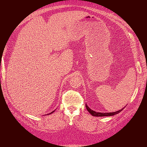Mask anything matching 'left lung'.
Segmentation results:
<instances>
[{"label": "left lung", "mask_w": 147, "mask_h": 147, "mask_svg": "<svg viewBox=\"0 0 147 147\" xmlns=\"http://www.w3.org/2000/svg\"><path fill=\"white\" fill-rule=\"evenodd\" d=\"M86 109H87V111L89 112L91 115H92V116H113V115H117V114L120 113V112L124 109V108H123V109H121V110H119V111H116V112H114V113H98V112H95L94 111L92 110V109L88 107V106L86 104Z\"/></svg>", "instance_id": "left-lung-1"}]
</instances>
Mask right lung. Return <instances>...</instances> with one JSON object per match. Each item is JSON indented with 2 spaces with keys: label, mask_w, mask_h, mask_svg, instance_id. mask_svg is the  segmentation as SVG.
Wrapping results in <instances>:
<instances>
[{
  "label": "right lung",
  "mask_w": 147,
  "mask_h": 147,
  "mask_svg": "<svg viewBox=\"0 0 147 147\" xmlns=\"http://www.w3.org/2000/svg\"><path fill=\"white\" fill-rule=\"evenodd\" d=\"M54 111H53V112H52V113H50V114H48V115H50V114H52V113H53V112H54Z\"/></svg>",
  "instance_id": "add662e5"
}]
</instances>
